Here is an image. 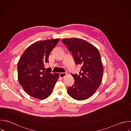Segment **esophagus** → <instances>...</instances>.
I'll list each match as a JSON object with an SVG mask.
<instances>
[{"label":"esophagus","instance_id":"obj_1","mask_svg":"<svg viewBox=\"0 0 131 131\" xmlns=\"http://www.w3.org/2000/svg\"><path fill=\"white\" fill-rule=\"evenodd\" d=\"M67 75V73H61L59 74V77L61 78H63L66 75Z\"/></svg>","mask_w":131,"mask_h":131}]
</instances>
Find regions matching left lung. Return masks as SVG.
I'll list each match as a JSON object with an SVG mask.
<instances>
[{
  "mask_svg": "<svg viewBox=\"0 0 131 131\" xmlns=\"http://www.w3.org/2000/svg\"><path fill=\"white\" fill-rule=\"evenodd\" d=\"M62 42L72 52L76 64L81 66L79 74H72L75 82L68 88V94L77 100L91 97L100 85L103 68L98 49L85 40L77 38L63 39Z\"/></svg>",
  "mask_w": 131,
  "mask_h": 131,
  "instance_id": "8db88e82",
  "label": "left lung"
}]
</instances>
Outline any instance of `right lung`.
I'll list each match as a JSON object with an SVG mask.
<instances>
[{
  "mask_svg": "<svg viewBox=\"0 0 131 131\" xmlns=\"http://www.w3.org/2000/svg\"><path fill=\"white\" fill-rule=\"evenodd\" d=\"M59 39L37 41L28 47L18 64V79L24 91L30 96L40 100L52 93L59 75L46 71L44 64L49 62V56Z\"/></svg>",
  "mask_w": 131,
  "mask_h": 131,
  "instance_id": "obj_1",
  "label": "right lung"
}]
</instances>
